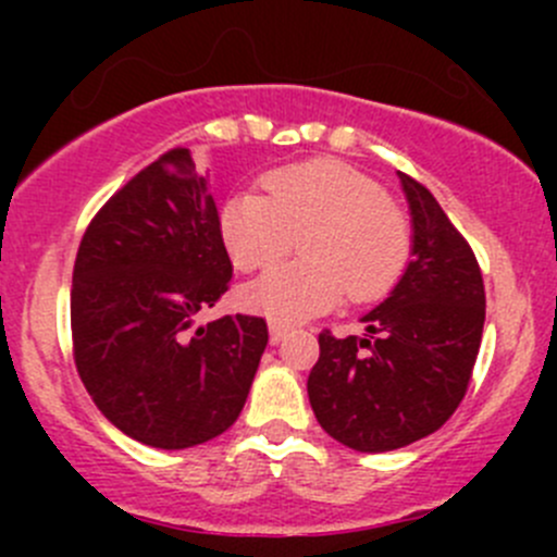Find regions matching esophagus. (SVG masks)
I'll return each instance as SVG.
<instances>
[{"instance_id": "esophagus-1", "label": "esophagus", "mask_w": 557, "mask_h": 557, "mask_svg": "<svg viewBox=\"0 0 557 557\" xmlns=\"http://www.w3.org/2000/svg\"><path fill=\"white\" fill-rule=\"evenodd\" d=\"M285 334H288V325L277 323V320H272V323H269V339H272V345L283 342Z\"/></svg>"}]
</instances>
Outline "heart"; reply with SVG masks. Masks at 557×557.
I'll list each match as a JSON object with an SVG mask.
<instances>
[{
  "mask_svg": "<svg viewBox=\"0 0 557 557\" xmlns=\"http://www.w3.org/2000/svg\"><path fill=\"white\" fill-rule=\"evenodd\" d=\"M261 190H237L218 212V234L239 272H256L294 247L299 261L280 263L245 285L247 310L283 323L307 320L345 296L372 301L393 288L412 252L401 207L367 172L336 159L285 164L261 177Z\"/></svg>",
  "mask_w": 557,
  "mask_h": 557,
  "instance_id": "obj_1",
  "label": "heart"
}]
</instances>
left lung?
<instances>
[{"mask_svg":"<svg viewBox=\"0 0 557 557\" xmlns=\"http://www.w3.org/2000/svg\"><path fill=\"white\" fill-rule=\"evenodd\" d=\"M412 212V261L367 336L320 331L307 380L329 436L361 453L398 450L434 434L463 401L485 325V285L463 234L425 185L398 174Z\"/></svg>","mask_w":557,"mask_h":557,"instance_id":"left-lung-1","label":"left lung"}]
</instances>
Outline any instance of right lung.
I'll return each mask as SVG.
<instances>
[{
	"label": "right lung",
	"mask_w": 557,
	"mask_h": 557,
	"mask_svg": "<svg viewBox=\"0 0 557 557\" xmlns=\"http://www.w3.org/2000/svg\"><path fill=\"white\" fill-rule=\"evenodd\" d=\"M232 272L218 207L185 148L134 174L88 223L72 272V352L94 404L126 436L183 450L239 418L267 320L196 325Z\"/></svg>",
	"instance_id": "add662e5"
}]
</instances>
